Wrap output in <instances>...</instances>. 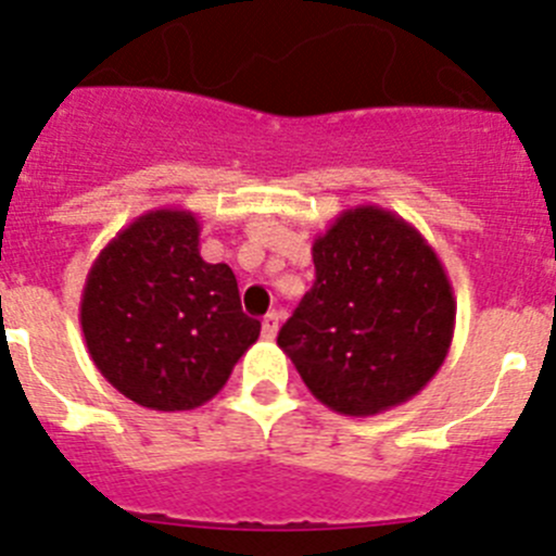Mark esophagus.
Returning <instances> with one entry per match:
<instances>
[{
    "mask_svg": "<svg viewBox=\"0 0 556 556\" xmlns=\"http://www.w3.org/2000/svg\"><path fill=\"white\" fill-rule=\"evenodd\" d=\"M277 329H279V313L277 309H271V313L263 318V338H277Z\"/></svg>",
    "mask_w": 556,
    "mask_h": 556,
    "instance_id": "1",
    "label": "esophagus"
}]
</instances>
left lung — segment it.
Listing matches in <instances>:
<instances>
[{
    "label": "left lung",
    "mask_w": 556,
    "mask_h": 556,
    "mask_svg": "<svg viewBox=\"0 0 556 556\" xmlns=\"http://www.w3.org/2000/svg\"><path fill=\"white\" fill-rule=\"evenodd\" d=\"M315 282L279 349L329 409L354 418L409 402L440 371L457 302L438 252L377 204L343 210L313 241Z\"/></svg>",
    "instance_id": "8db88e82"
}]
</instances>
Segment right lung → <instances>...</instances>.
Here are the masks:
<instances>
[{
	"mask_svg": "<svg viewBox=\"0 0 556 556\" xmlns=\"http://www.w3.org/2000/svg\"><path fill=\"white\" fill-rule=\"evenodd\" d=\"M199 229L191 210H149L99 252L79 299L99 374L160 413L210 402L260 338L232 268L199 254Z\"/></svg>",
	"mask_w": 556,
	"mask_h": 556,
	"instance_id": "add662e5",
	"label": "right lung"
}]
</instances>
